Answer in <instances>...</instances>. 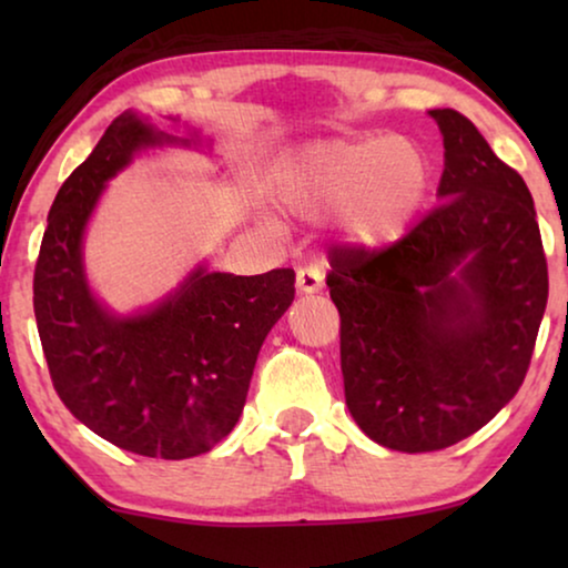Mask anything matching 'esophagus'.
Listing matches in <instances>:
<instances>
[{
	"instance_id": "obj_1",
	"label": "esophagus",
	"mask_w": 568,
	"mask_h": 568,
	"mask_svg": "<svg viewBox=\"0 0 568 568\" xmlns=\"http://www.w3.org/2000/svg\"><path fill=\"white\" fill-rule=\"evenodd\" d=\"M323 286V274H321V268H315V266H302L300 271H297V290L302 292V294H313V292H317Z\"/></svg>"
}]
</instances>
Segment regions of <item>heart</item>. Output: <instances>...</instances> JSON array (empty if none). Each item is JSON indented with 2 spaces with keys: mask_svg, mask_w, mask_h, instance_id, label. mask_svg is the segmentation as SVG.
<instances>
[{
  "mask_svg": "<svg viewBox=\"0 0 568 568\" xmlns=\"http://www.w3.org/2000/svg\"><path fill=\"white\" fill-rule=\"evenodd\" d=\"M429 165L406 139H359L317 146L284 185L307 212H346L362 245H385L406 230L426 196Z\"/></svg>",
  "mask_w": 568,
  "mask_h": 568,
  "instance_id": "heart-1",
  "label": "heart"
}]
</instances>
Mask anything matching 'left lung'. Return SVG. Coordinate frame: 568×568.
Returning a JSON list of instances; mask_svg holds the SVG:
<instances>
[{"label":"left lung","instance_id":"8db88e82","mask_svg":"<svg viewBox=\"0 0 568 568\" xmlns=\"http://www.w3.org/2000/svg\"><path fill=\"white\" fill-rule=\"evenodd\" d=\"M445 136L442 204L383 247H333L346 406L398 453L486 426L523 385L548 302V263L523 175L473 121L429 111Z\"/></svg>","mask_w":568,"mask_h":568}]
</instances>
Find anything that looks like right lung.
Instances as JSON below:
<instances>
[{
	"mask_svg": "<svg viewBox=\"0 0 568 568\" xmlns=\"http://www.w3.org/2000/svg\"><path fill=\"white\" fill-rule=\"evenodd\" d=\"M162 139L123 113L67 178L36 261L33 310L53 390L74 418L129 453L185 460L237 424L263 338L294 300V271L196 268L150 313L115 317L100 307L84 282L82 230L108 178Z\"/></svg>",
	"mask_w": 568,
	"mask_h": 568,
	"instance_id": "1",
	"label": "right lung"
}]
</instances>
